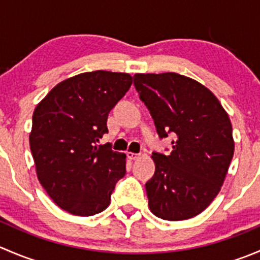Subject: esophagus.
I'll list each match as a JSON object with an SVG mask.
<instances>
[{"label": "esophagus", "mask_w": 260, "mask_h": 260, "mask_svg": "<svg viewBox=\"0 0 260 260\" xmlns=\"http://www.w3.org/2000/svg\"><path fill=\"white\" fill-rule=\"evenodd\" d=\"M140 156H141L140 153H133V152H128L127 153V157L129 159H137V158H140Z\"/></svg>", "instance_id": "esophagus-1"}]
</instances>
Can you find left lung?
I'll return each mask as SVG.
<instances>
[{
  "mask_svg": "<svg viewBox=\"0 0 260 260\" xmlns=\"http://www.w3.org/2000/svg\"><path fill=\"white\" fill-rule=\"evenodd\" d=\"M133 79L159 138L175 137L171 153H152L156 171L146 183L149 209L170 221L196 216L219 193L234 154L229 115L191 78L164 73Z\"/></svg>",
  "mask_w": 260,
  "mask_h": 260,
  "instance_id": "obj_1",
  "label": "left lung"
}]
</instances>
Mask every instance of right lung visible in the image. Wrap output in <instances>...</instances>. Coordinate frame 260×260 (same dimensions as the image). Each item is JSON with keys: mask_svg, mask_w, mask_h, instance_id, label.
Instances as JSON below:
<instances>
[{"mask_svg": "<svg viewBox=\"0 0 260 260\" xmlns=\"http://www.w3.org/2000/svg\"><path fill=\"white\" fill-rule=\"evenodd\" d=\"M131 85L125 73H83L54 86L35 108L30 148L38 179L62 210L90 216L111 204L125 175V154L96 142Z\"/></svg>", "mask_w": 260, "mask_h": 260, "instance_id": "obj_1", "label": "right lung"}]
</instances>
